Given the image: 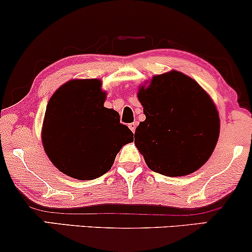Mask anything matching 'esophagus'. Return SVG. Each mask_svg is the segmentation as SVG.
Segmentation results:
<instances>
[{
  "label": "esophagus",
  "instance_id": "esophagus-1",
  "mask_svg": "<svg viewBox=\"0 0 252 252\" xmlns=\"http://www.w3.org/2000/svg\"><path fill=\"white\" fill-rule=\"evenodd\" d=\"M136 126H137V123H136V122H132V123L129 124V128H130V130H131L132 132H135Z\"/></svg>",
  "mask_w": 252,
  "mask_h": 252
}]
</instances>
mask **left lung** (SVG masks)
Returning <instances> with one entry per match:
<instances>
[{
  "label": "left lung",
  "instance_id": "left-lung-1",
  "mask_svg": "<svg viewBox=\"0 0 252 252\" xmlns=\"http://www.w3.org/2000/svg\"><path fill=\"white\" fill-rule=\"evenodd\" d=\"M146 121L135 144L150 169L166 176L189 175L212 155L219 137L215 103L195 80L178 71L153 77L137 94Z\"/></svg>",
  "mask_w": 252,
  "mask_h": 252
}]
</instances>
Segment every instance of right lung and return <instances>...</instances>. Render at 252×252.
<instances>
[{
    "instance_id": "right-lung-1",
    "label": "right lung",
    "mask_w": 252,
    "mask_h": 252,
    "mask_svg": "<svg viewBox=\"0 0 252 252\" xmlns=\"http://www.w3.org/2000/svg\"><path fill=\"white\" fill-rule=\"evenodd\" d=\"M97 79L70 80L54 92L42 124V143L52 163L78 180H94L114 164L124 144L134 141L120 114L104 106Z\"/></svg>"
}]
</instances>
